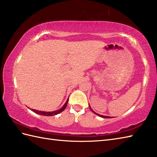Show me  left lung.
Here are the masks:
<instances>
[{
	"label": "left lung",
	"mask_w": 157,
	"mask_h": 157,
	"mask_svg": "<svg viewBox=\"0 0 157 157\" xmlns=\"http://www.w3.org/2000/svg\"><path fill=\"white\" fill-rule=\"evenodd\" d=\"M89 106H90V109H91V111L94 113V114H96V115H97L98 116H99V117H102V118H111V117H108V116H105V115H99V114H98V113H96V112H94V111H93V110L91 109V107H90V106L89 105Z\"/></svg>",
	"instance_id": "8db88e82"
}]
</instances>
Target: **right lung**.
<instances>
[{
  "mask_svg": "<svg viewBox=\"0 0 157 157\" xmlns=\"http://www.w3.org/2000/svg\"><path fill=\"white\" fill-rule=\"evenodd\" d=\"M69 101V98L67 100L66 102L65 103V105L63 106V107L61 108L59 110H56V111H52V112H44V111H37V110H35V109H31L33 112H34L36 113H37V114H39L40 115H44V116H53V115H56L59 114V113H61L62 111H63L65 110V109L66 108L67 105V102Z\"/></svg>",
  "mask_w": 157,
  "mask_h": 157,
  "instance_id": "add662e5",
  "label": "right lung"
}]
</instances>
